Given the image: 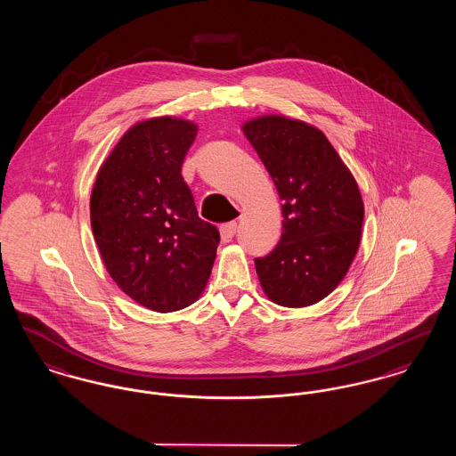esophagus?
Listing matches in <instances>:
<instances>
[{"mask_svg": "<svg viewBox=\"0 0 456 456\" xmlns=\"http://www.w3.org/2000/svg\"><path fill=\"white\" fill-rule=\"evenodd\" d=\"M236 231H238V224H236V222L224 224V225H220V239H222L224 242L232 240L234 234H236Z\"/></svg>", "mask_w": 456, "mask_h": 456, "instance_id": "1", "label": "esophagus"}]
</instances>
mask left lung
<instances>
[{
    "mask_svg": "<svg viewBox=\"0 0 456 456\" xmlns=\"http://www.w3.org/2000/svg\"><path fill=\"white\" fill-rule=\"evenodd\" d=\"M240 130L282 200L281 242L255 260L261 289L283 307L320 303L344 281L361 244L357 181L325 133L305 121L265 114Z\"/></svg>",
    "mask_w": 456,
    "mask_h": 456,
    "instance_id": "left-lung-1",
    "label": "left lung"
}]
</instances>
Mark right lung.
Returning a JSON list of instances; mask_svg holds the SVG:
<instances>
[{
	"label": "right lung",
	"mask_w": 456,
	"mask_h": 456,
	"mask_svg": "<svg viewBox=\"0 0 456 456\" xmlns=\"http://www.w3.org/2000/svg\"><path fill=\"white\" fill-rule=\"evenodd\" d=\"M198 126L157 116L126 131L99 167L90 224L116 285L152 311L195 303L217 256L218 231L201 220L181 175Z\"/></svg>",
	"instance_id": "obj_1"
}]
</instances>
